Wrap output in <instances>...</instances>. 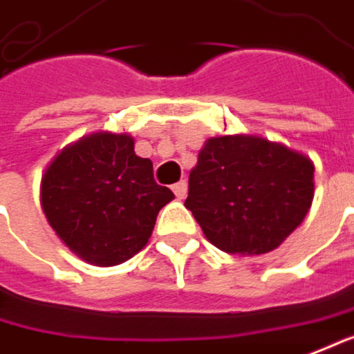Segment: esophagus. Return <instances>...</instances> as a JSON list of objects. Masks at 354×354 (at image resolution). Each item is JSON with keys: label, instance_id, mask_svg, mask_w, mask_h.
I'll list each match as a JSON object with an SVG mask.
<instances>
[{"label": "esophagus", "instance_id": "34e87169", "mask_svg": "<svg viewBox=\"0 0 354 354\" xmlns=\"http://www.w3.org/2000/svg\"><path fill=\"white\" fill-rule=\"evenodd\" d=\"M173 193L177 195V199H185L187 197V181H179L173 185Z\"/></svg>", "mask_w": 354, "mask_h": 354}]
</instances>
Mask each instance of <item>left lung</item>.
I'll return each mask as SVG.
<instances>
[{"instance_id": "8db88e82", "label": "left lung", "mask_w": 354, "mask_h": 354, "mask_svg": "<svg viewBox=\"0 0 354 354\" xmlns=\"http://www.w3.org/2000/svg\"><path fill=\"white\" fill-rule=\"evenodd\" d=\"M315 199V163L258 135L212 137L189 173L185 207L205 238L227 254L276 250Z\"/></svg>"}]
</instances>
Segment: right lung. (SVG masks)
<instances>
[{"label": "right lung", "mask_w": 354, "mask_h": 354, "mask_svg": "<svg viewBox=\"0 0 354 354\" xmlns=\"http://www.w3.org/2000/svg\"><path fill=\"white\" fill-rule=\"evenodd\" d=\"M173 191L153 179L151 159L127 133L98 131L64 147L39 183L50 227L80 260L118 266L147 245Z\"/></svg>", "instance_id": "1"}]
</instances>
